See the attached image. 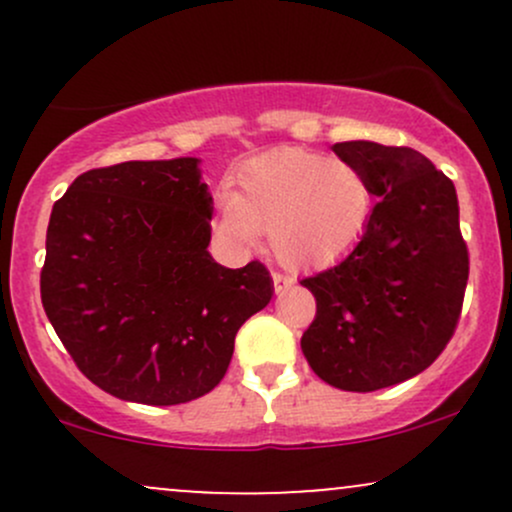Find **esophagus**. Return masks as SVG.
<instances>
[{
    "label": "esophagus",
    "instance_id": "1",
    "mask_svg": "<svg viewBox=\"0 0 512 512\" xmlns=\"http://www.w3.org/2000/svg\"><path fill=\"white\" fill-rule=\"evenodd\" d=\"M272 281H274V291H276V293L289 291L291 286H293L291 276H289V274H281V272H274V274H272Z\"/></svg>",
    "mask_w": 512,
    "mask_h": 512
}]
</instances>
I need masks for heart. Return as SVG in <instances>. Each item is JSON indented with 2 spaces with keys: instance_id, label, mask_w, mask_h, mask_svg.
Segmentation results:
<instances>
[{
  "instance_id": "heart-1",
  "label": "heart",
  "mask_w": 512,
  "mask_h": 512,
  "mask_svg": "<svg viewBox=\"0 0 512 512\" xmlns=\"http://www.w3.org/2000/svg\"><path fill=\"white\" fill-rule=\"evenodd\" d=\"M368 180L351 163L305 149L250 158L219 202V231L240 248L269 233L274 255L291 267H320L346 255L370 216Z\"/></svg>"
}]
</instances>
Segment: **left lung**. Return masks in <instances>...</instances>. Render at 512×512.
Returning <instances> with one entry per match:
<instances>
[{
  "mask_svg": "<svg viewBox=\"0 0 512 512\" xmlns=\"http://www.w3.org/2000/svg\"><path fill=\"white\" fill-rule=\"evenodd\" d=\"M332 151L361 170L378 202L356 248L301 281L317 303L301 349L325 383L373 392L443 354L462 313L469 252L455 185L424 154L375 142Z\"/></svg>",
  "mask_w": 512,
  "mask_h": 512,
  "instance_id": "1",
  "label": "left lung"
}]
</instances>
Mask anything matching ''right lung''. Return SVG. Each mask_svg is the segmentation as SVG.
<instances>
[{
  "label": "right lung",
  "instance_id": "right-lung-1",
  "mask_svg": "<svg viewBox=\"0 0 512 512\" xmlns=\"http://www.w3.org/2000/svg\"><path fill=\"white\" fill-rule=\"evenodd\" d=\"M199 158L81 173L52 207L40 298L76 368L117 399L170 407L214 390L236 334L272 301L262 262L209 255Z\"/></svg>",
  "mask_w": 512,
  "mask_h": 512
}]
</instances>
